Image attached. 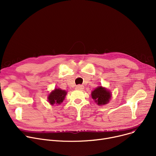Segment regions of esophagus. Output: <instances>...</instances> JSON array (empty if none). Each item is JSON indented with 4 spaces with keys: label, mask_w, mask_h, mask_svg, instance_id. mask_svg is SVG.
Wrapping results in <instances>:
<instances>
[{
    "label": "esophagus",
    "mask_w": 156,
    "mask_h": 156,
    "mask_svg": "<svg viewBox=\"0 0 156 156\" xmlns=\"http://www.w3.org/2000/svg\"><path fill=\"white\" fill-rule=\"evenodd\" d=\"M76 88L77 90H83L84 88V86L81 85H78L76 86Z\"/></svg>",
    "instance_id": "1"
}]
</instances>
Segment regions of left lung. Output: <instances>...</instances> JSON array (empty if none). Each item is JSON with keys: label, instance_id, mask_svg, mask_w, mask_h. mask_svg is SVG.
<instances>
[{"label": "left lung", "instance_id": "1", "mask_svg": "<svg viewBox=\"0 0 156 156\" xmlns=\"http://www.w3.org/2000/svg\"><path fill=\"white\" fill-rule=\"evenodd\" d=\"M92 97L98 105H104L109 102L111 93L105 88L99 87L92 92Z\"/></svg>", "mask_w": 156, "mask_h": 156}]
</instances>
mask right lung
Segmentation results:
<instances>
[{
  "mask_svg": "<svg viewBox=\"0 0 156 156\" xmlns=\"http://www.w3.org/2000/svg\"><path fill=\"white\" fill-rule=\"evenodd\" d=\"M67 92L65 90H62L60 88H55L52 91L48 97V101L51 105L54 104H61Z\"/></svg>",
  "mask_w": 156,
  "mask_h": 156,
  "instance_id": "add662e5",
  "label": "right lung"
}]
</instances>
